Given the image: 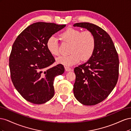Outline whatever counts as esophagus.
Wrapping results in <instances>:
<instances>
[{
  "instance_id": "1",
  "label": "esophagus",
  "mask_w": 131,
  "mask_h": 131,
  "mask_svg": "<svg viewBox=\"0 0 131 131\" xmlns=\"http://www.w3.org/2000/svg\"><path fill=\"white\" fill-rule=\"evenodd\" d=\"M65 70L66 71H67V72H70V71L71 70V69L69 67H65Z\"/></svg>"
}]
</instances>
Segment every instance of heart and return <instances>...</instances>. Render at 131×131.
<instances>
[{
	"instance_id": "1",
	"label": "heart",
	"mask_w": 131,
	"mask_h": 131,
	"mask_svg": "<svg viewBox=\"0 0 131 131\" xmlns=\"http://www.w3.org/2000/svg\"><path fill=\"white\" fill-rule=\"evenodd\" d=\"M61 40L70 43V52L68 56H61L57 58L58 64L71 66L77 64L81 59L86 61L93 54L96 47V39L92 31L88 30L81 31L77 29H67L60 34ZM46 46L50 53L53 56L59 54L57 39L50 37L46 42Z\"/></svg>"
}]
</instances>
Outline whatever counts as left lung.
<instances>
[{
	"mask_svg": "<svg viewBox=\"0 0 131 131\" xmlns=\"http://www.w3.org/2000/svg\"><path fill=\"white\" fill-rule=\"evenodd\" d=\"M74 27L92 31L96 47L89 60L74 68L76 76L73 92L81 104L94 105L104 101L115 87L118 78L119 60L110 35L98 26L77 23Z\"/></svg>",
	"mask_w": 131,
	"mask_h": 131,
	"instance_id": "8db88e82",
	"label": "left lung"
}]
</instances>
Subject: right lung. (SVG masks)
Here are the masks:
<instances>
[{
  "instance_id": "add662e5",
  "label": "right lung",
  "mask_w": 131,
  "mask_h": 131,
  "mask_svg": "<svg viewBox=\"0 0 131 131\" xmlns=\"http://www.w3.org/2000/svg\"><path fill=\"white\" fill-rule=\"evenodd\" d=\"M66 26L34 23L23 30L14 42L9 58L11 78L15 89L26 101L41 104L54 96V79L64 72V68L61 64L49 67L55 59L46 42Z\"/></svg>"
}]
</instances>
